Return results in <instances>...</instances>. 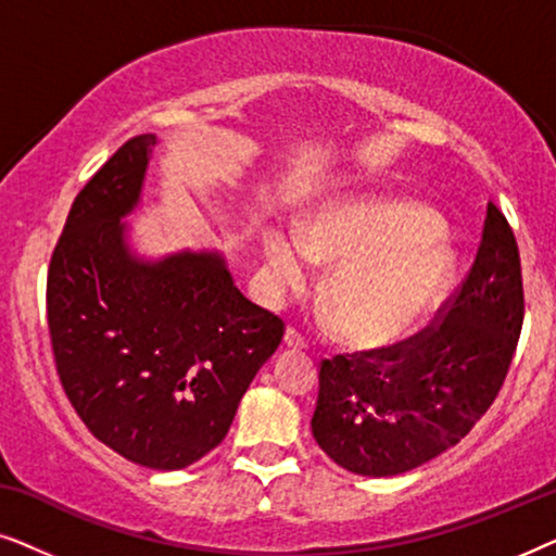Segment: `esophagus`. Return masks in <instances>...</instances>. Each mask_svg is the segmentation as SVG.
I'll use <instances>...</instances> for the list:
<instances>
[{
	"mask_svg": "<svg viewBox=\"0 0 556 556\" xmlns=\"http://www.w3.org/2000/svg\"><path fill=\"white\" fill-rule=\"evenodd\" d=\"M283 344H286L288 349H293V352H301V349L306 346V339H303L301 333L293 329V326H288V329H286V337H283Z\"/></svg>",
	"mask_w": 556,
	"mask_h": 556,
	"instance_id": "34e87169",
	"label": "esophagus"
}]
</instances>
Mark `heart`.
Listing matches in <instances>:
<instances>
[{
    "label": "heart",
    "instance_id": "obj_1",
    "mask_svg": "<svg viewBox=\"0 0 556 556\" xmlns=\"http://www.w3.org/2000/svg\"><path fill=\"white\" fill-rule=\"evenodd\" d=\"M270 293L301 291L311 265L337 263L321 288L326 324L354 346H379L417 324L453 268L443 232L415 204L356 197L324 204L303 225L263 238Z\"/></svg>",
    "mask_w": 556,
    "mask_h": 556
}]
</instances>
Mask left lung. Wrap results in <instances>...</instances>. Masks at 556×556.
Segmentation results:
<instances>
[{"label": "left lung", "mask_w": 556, "mask_h": 556, "mask_svg": "<svg viewBox=\"0 0 556 556\" xmlns=\"http://www.w3.org/2000/svg\"><path fill=\"white\" fill-rule=\"evenodd\" d=\"M523 324L519 245L489 202L468 276L400 344L321 362L311 432L341 468L400 476L460 443L493 405Z\"/></svg>", "instance_id": "left-lung-1"}]
</instances>
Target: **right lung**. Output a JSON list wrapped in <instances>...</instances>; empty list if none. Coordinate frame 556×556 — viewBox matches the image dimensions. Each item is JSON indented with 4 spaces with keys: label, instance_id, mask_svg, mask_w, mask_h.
<instances>
[{
    "label": "right lung",
    "instance_id": "1",
    "mask_svg": "<svg viewBox=\"0 0 556 556\" xmlns=\"http://www.w3.org/2000/svg\"><path fill=\"white\" fill-rule=\"evenodd\" d=\"M154 134L128 139L65 219L48 273V326L63 390L93 435L154 470L223 443L283 321L232 283L217 250L143 261L126 240Z\"/></svg>",
    "mask_w": 556,
    "mask_h": 556
}]
</instances>
